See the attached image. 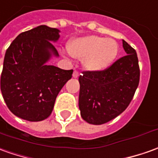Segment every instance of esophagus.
I'll use <instances>...</instances> for the list:
<instances>
[{"label":"esophagus","mask_w":158,"mask_h":158,"mask_svg":"<svg viewBox=\"0 0 158 158\" xmlns=\"http://www.w3.org/2000/svg\"><path fill=\"white\" fill-rule=\"evenodd\" d=\"M78 77H79V72L77 70H74V72H73V77L77 78Z\"/></svg>","instance_id":"1"}]
</instances>
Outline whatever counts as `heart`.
I'll list each match as a JSON object with an SVG mask.
<instances>
[{
    "instance_id": "heart-1",
    "label": "heart",
    "mask_w": 158,
    "mask_h": 158,
    "mask_svg": "<svg viewBox=\"0 0 158 158\" xmlns=\"http://www.w3.org/2000/svg\"><path fill=\"white\" fill-rule=\"evenodd\" d=\"M68 51L76 58H83V66L90 71H101L114 62L118 52V43L113 39L86 36L71 40Z\"/></svg>"
}]
</instances>
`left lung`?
<instances>
[{
    "label": "left lung",
    "instance_id": "obj_1",
    "mask_svg": "<svg viewBox=\"0 0 158 158\" xmlns=\"http://www.w3.org/2000/svg\"><path fill=\"white\" fill-rule=\"evenodd\" d=\"M127 55L101 71L86 70L79 77V108L85 121L108 122L129 106L139 83L140 69L136 51L125 40Z\"/></svg>",
    "mask_w": 158,
    "mask_h": 158
}]
</instances>
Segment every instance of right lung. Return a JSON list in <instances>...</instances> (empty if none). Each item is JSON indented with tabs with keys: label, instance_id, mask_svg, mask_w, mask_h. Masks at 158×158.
<instances>
[{
	"label": "right lung",
	"instance_id": "add662e5",
	"mask_svg": "<svg viewBox=\"0 0 158 158\" xmlns=\"http://www.w3.org/2000/svg\"><path fill=\"white\" fill-rule=\"evenodd\" d=\"M59 30L40 26L21 32L7 48L1 76L2 96L9 110L28 121H41L52 114L55 101L73 69L47 65L58 56L51 41L59 39Z\"/></svg>",
	"mask_w": 158,
	"mask_h": 158
}]
</instances>
